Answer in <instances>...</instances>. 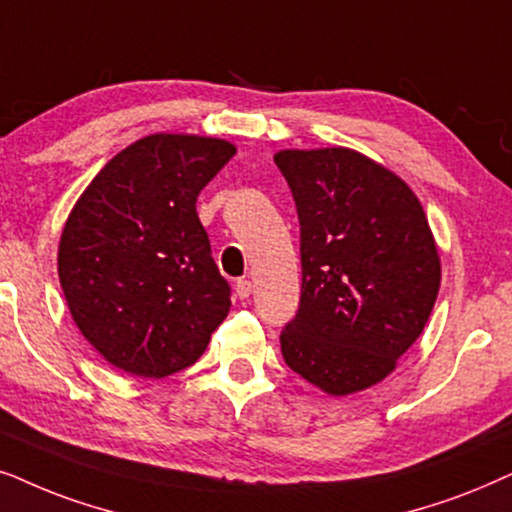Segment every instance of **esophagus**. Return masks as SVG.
Listing matches in <instances>:
<instances>
[{
    "label": "esophagus",
    "mask_w": 512,
    "mask_h": 512,
    "mask_svg": "<svg viewBox=\"0 0 512 512\" xmlns=\"http://www.w3.org/2000/svg\"><path fill=\"white\" fill-rule=\"evenodd\" d=\"M236 295H238V299H248L252 295V283L245 281V278L236 281Z\"/></svg>",
    "instance_id": "esophagus-1"
}]
</instances>
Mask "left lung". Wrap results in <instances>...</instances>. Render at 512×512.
<instances>
[{
  "label": "left lung",
  "mask_w": 512,
  "mask_h": 512,
  "mask_svg": "<svg viewBox=\"0 0 512 512\" xmlns=\"http://www.w3.org/2000/svg\"><path fill=\"white\" fill-rule=\"evenodd\" d=\"M302 236V297L281 332L292 372L327 395L384 381L417 342L440 255L410 185L349 147L281 149Z\"/></svg>",
  "instance_id": "left-lung-1"
}]
</instances>
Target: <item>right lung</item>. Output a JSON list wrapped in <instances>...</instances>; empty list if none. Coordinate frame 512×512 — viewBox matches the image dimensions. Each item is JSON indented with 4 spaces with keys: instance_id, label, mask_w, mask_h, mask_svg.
<instances>
[{
    "instance_id": "1",
    "label": "right lung",
    "mask_w": 512,
    "mask_h": 512,
    "mask_svg": "<svg viewBox=\"0 0 512 512\" xmlns=\"http://www.w3.org/2000/svg\"><path fill=\"white\" fill-rule=\"evenodd\" d=\"M236 154L229 140L154 133L109 159L74 203L58 278L86 342L133 377L161 379L206 351L229 283L196 196Z\"/></svg>"
}]
</instances>
